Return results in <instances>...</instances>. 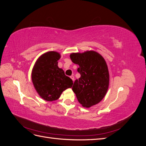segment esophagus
Instances as JSON below:
<instances>
[{"label":"esophagus","mask_w":146,"mask_h":146,"mask_svg":"<svg viewBox=\"0 0 146 146\" xmlns=\"http://www.w3.org/2000/svg\"><path fill=\"white\" fill-rule=\"evenodd\" d=\"M70 78H71V79H72V81L74 82V76H70Z\"/></svg>","instance_id":"obj_1"}]
</instances>
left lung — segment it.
<instances>
[{"mask_svg":"<svg viewBox=\"0 0 146 146\" xmlns=\"http://www.w3.org/2000/svg\"><path fill=\"white\" fill-rule=\"evenodd\" d=\"M70 58L79 66L81 76L72 90L82 107L90 108L99 103L107 94L110 83L108 66L104 57L94 50L72 53Z\"/></svg>","mask_w":146,"mask_h":146,"instance_id":"8db88e82","label":"left lung"}]
</instances>
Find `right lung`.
<instances>
[{"label": "right lung", "mask_w": 146, "mask_h": 146, "mask_svg": "<svg viewBox=\"0 0 146 146\" xmlns=\"http://www.w3.org/2000/svg\"><path fill=\"white\" fill-rule=\"evenodd\" d=\"M60 53L48 51L41 55L35 62L32 71V80L38 95L46 101L60 98L62 92L71 88L73 82L58 68Z\"/></svg>", "instance_id": "right-lung-1"}]
</instances>
